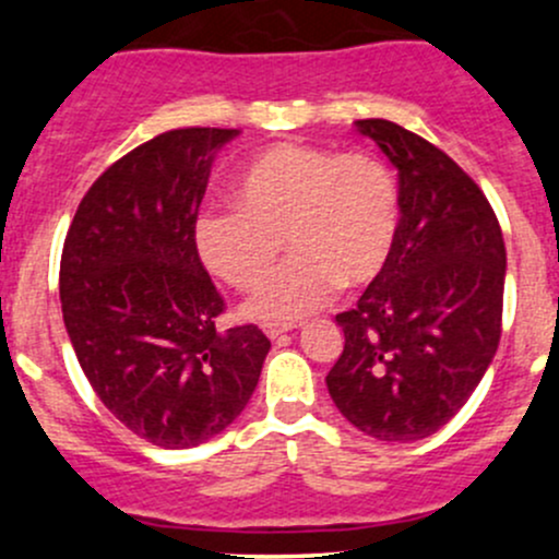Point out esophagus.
<instances>
[{"instance_id": "esophagus-1", "label": "esophagus", "mask_w": 559, "mask_h": 559, "mask_svg": "<svg viewBox=\"0 0 559 559\" xmlns=\"http://www.w3.org/2000/svg\"><path fill=\"white\" fill-rule=\"evenodd\" d=\"M295 326L297 324H264L262 332L270 337V341H275V337L286 335V332H292V330H295Z\"/></svg>"}]
</instances>
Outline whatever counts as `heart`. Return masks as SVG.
<instances>
[{"label": "heart", "instance_id": "1", "mask_svg": "<svg viewBox=\"0 0 559 559\" xmlns=\"http://www.w3.org/2000/svg\"><path fill=\"white\" fill-rule=\"evenodd\" d=\"M235 202L194 218V248L216 278L248 292L273 275L284 240L292 262L243 306L257 321H295L341 284H370L397 238V186L368 154L270 145L240 170Z\"/></svg>", "mask_w": 559, "mask_h": 559}]
</instances>
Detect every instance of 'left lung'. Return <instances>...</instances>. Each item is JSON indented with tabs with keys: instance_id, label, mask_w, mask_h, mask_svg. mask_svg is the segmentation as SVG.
I'll return each mask as SVG.
<instances>
[{
	"instance_id": "8db88e82",
	"label": "left lung",
	"mask_w": 559,
	"mask_h": 559,
	"mask_svg": "<svg viewBox=\"0 0 559 559\" xmlns=\"http://www.w3.org/2000/svg\"><path fill=\"white\" fill-rule=\"evenodd\" d=\"M397 170V238L357 308L337 313L343 354L332 403L365 436L411 443L441 430L492 365L503 316L506 246L471 175L384 118L354 121Z\"/></svg>"
}]
</instances>
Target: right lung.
I'll return each mask as SVG.
<instances>
[{
    "label": "right lung",
    "mask_w": 559,
    "mask_h": 559,
    "mask_svg": "<svg viewBox=\"0 0 559 559\" xmlns=\"http://www.w3.org/2000/svg\"><path fill=\"white\" fill-rule=\"evenodd\" d=\"M238 129H173L94 180L61 251L67 337L105 408L162 449H191L248 405L270 341L216 330L222 295L194 248L218 151Z\"/></svg>",
    "instance_id": "1"
}]
</instances>
